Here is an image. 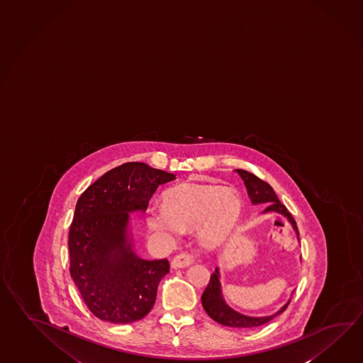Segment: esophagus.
<instances>
[{"mask_svg":"<svg viewBox=\"0 0 363 363\" xmlns=\"http://www.w3.org/2000/svg\"><path fill=\"white\" fill-rule=\"evenodd\" d=\"M194 262V255L193 253H179L174 259H172L170 265L173 269H182V267H187L189 265H191Z\"/></svg>","mask_w":363,"mask_h":363,"instance_id":"34e87169","label":"esophagus"}]
</instances>
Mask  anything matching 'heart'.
Returning <instances> with one entry per match:
<instances>
[{"label": "heart", "instance_id": "obj_1", "mask_svg": "<svg viewBox=\"0 0 363 363\" xmlns=\"http://www.w3.org/2000/svg\"><path fill=\"white\" fill-rule=\"evenodd\" d=\"M242 201L234 190L186 184L164 195L163 209L148 212V229L165 238L198 229L203 245L222 243L237 225Z\"/></svg>", "mask_w": 363, "mask_h": 363}]
</instances>
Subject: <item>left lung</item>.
Wrapping results in <instances>:
<instances>
[{
  "instance_id": "1",
  "label": "left lung",
  "mask_w": 363,
  "mask_h": 363,
  "mask_svg": "<svg viewBox=\"0 0 363 363\" xmlns=\"http://www.w3.org/2000/svg\"><path fill=\"white\" fill-rule=\"evenodd\" d=\"M235 172L243 179L252 204L267 203V207L265 208L264 213L277 212V213H281L284 217H287V220L296 231V235L298 238L296 221L289 213V209L284 207V204H281V200L278 199V196L274 193L273 187L247 170L235 169ZM201 303H203L204 311H207L208 315L221 325L235 327V328H253V327L265 325L269 320L279 315L281 313L287 309L289 301L284 303L277 313H274L272 315H267V317H248L245 314H240L234 309H231L229 305L225 303L223 296H222L221 283H220V270H218V267H216L215 273L211 275L207 289H204V292L201 295Z\"/></svg>"
}]
</instances>
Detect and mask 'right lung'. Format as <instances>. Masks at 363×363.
Wrapping results in <instances>:
<instances>
[{
    "instance_id": "1",
    "label": "right lung",
    "mask_w": 363,
    "mask_h": 363,
    "mask_svg": "<svg viewBox=\"0 0 363 363\" xmlns=\"http://www.w3.org/2000/svg\"><path fill=\"white\" fill-rule=\"evenodd\" d=\"M173 179L132 162L104 173L77 200L68 234L69 273L96 318L126 325L152 309L169 262L135 255L129 213L145 211L156 189Z\"/></svg>"
}]
</instances>
